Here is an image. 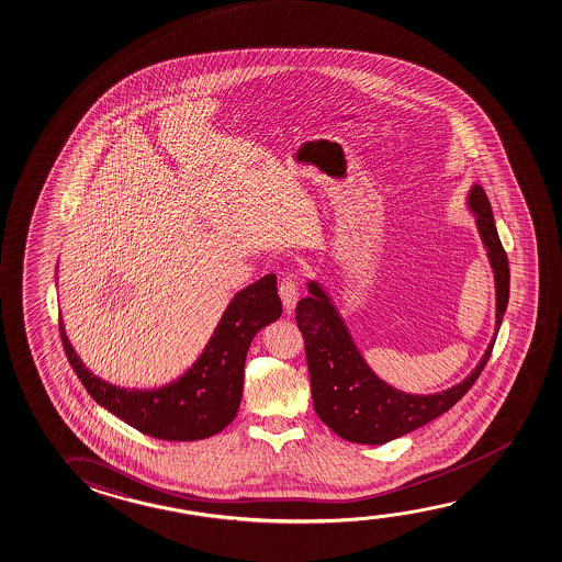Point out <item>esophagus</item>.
<instances>
[{"label": "esophagus", "instance_id": "obj_1", "mask_svg": "<svg viewBox=\"0 0 562 562\" xmlns=\"http://www.w3.org/2000/svg\"><path fill=\"white\" fill-rule=\"evenodd\" d=\"M278 293H280V300H282L285 313H292L295 310V303H297V284H295L293 277H285L280 282Z\"/></svg>", "mask_w": 562, "mask_h": 562}]
</instances>
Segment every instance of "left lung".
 <instances>
[{"instance_id":"obj_1","label":"left lung","mask_w":562,"mask_h":562,"mask_svg":"<svg viewBox=\"0 0 562 562\" xmlns=\"http://www.w3.org/2000/svg\"><path fill=\"white\" fill-rule=\"evenodd\" d=\"M465 209L475 216V228L495 277V333L472 373L447 391L412 394L383 381L367 363L325 285L315 278L307 280L310 295L297 303L295 321L305 340L313 406L321 422L344 440L384 445L419 429L454 406L487 366L508 305L510 269L491 203L477 183L465 196Z\"/></svg>"}]
</instances>
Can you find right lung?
<instances>
[{
    "mask_svg": "<svg viewBox=\"0 0 562 562\" xmlns=\"http://www.w3.org/2000/svg\"><path fill=\"white\" fill-rule=\"evenodd\" d=\"M282 315L277 274H267L229 300L201 356L171 383L155 389H125L89 371L59 321L67 359L97 404L148 437L201 440L228 427L244 394L247 350L260 328Z\"/></svg>",
    "mask_w": 562,
    "mask_h": 562,
    "instance_id": "obj_1",
    "label": "right lung"
}]
</instances>
